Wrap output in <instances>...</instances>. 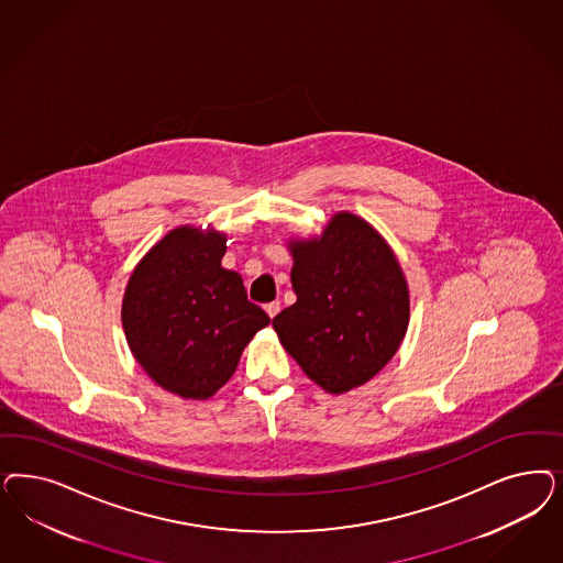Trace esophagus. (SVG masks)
I'll use <instances>...</instances> for the list:
<instances>
[{"mask_svg": "<svg viewBox=\"0 0 563 563\" xmlns=\"http://www.w3.org/2000/svg\"><path fill=\"white\" fill-rule=\"evenodd\" d=\"M265 310H267V314H269V317L273 319V317H275V314L282 310V305H279V302H269V305L265 307Z\"/></svg>", "mask_w": 563, "mask_h": 563, "instance_id": "obj_1", "label": "esophagus"}]
</instances>
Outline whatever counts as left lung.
Masks as SVG:
<instances>
[{"mask_svg":"<svg viewBox=\"0 0 563 563\" xmlns=\"http://www.w3.org/2000/svg\"><path fill=\"white\" fill-rule=\"evenodd\" d=\"M296 302L273 319L310 382L342 396L371 382L408 331L410 290L387 240L350 211L319 236L290 238Z\"/></svg>","mask_w":563,"mask_h":563,"instance_id":"left-lung-1","label":"left lung"}]
</instances>
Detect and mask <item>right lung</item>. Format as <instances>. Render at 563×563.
<instances>
[{
	"label": "right lung",
	"instance_id": "right-lung-1",
	"mask_svg": "<svg viewBox=\"0 0 563 563\" xmlns=\"http://www.w3.org/2000/svg\"><path fill=\"white\" fill-rule=\"evenodd\" d=\"M228 234L178 225L130 273L122 327L146 375L181 399H209L236 373L244 347L269 325L246 298L242 277L223 269Z\"/></svg>",
	"mask_w": 563,
	"mask_h": 563
}]
</instances>
